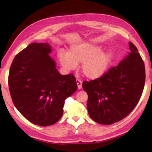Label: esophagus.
I'll return each instance as SVG.
<instances>
[{"label": "esophagus", "instance_id": "1", "mask_svg": "<svg viewBox=\"0 0 152 152\" xmlns=\"http://www.w3.org/2000/svg\"><path fill=\"white\" fill-rule=\"evenodd\" d=\"M76 82H77V88H78V89H81V88H82V80H81L80 79L77 78Z\"/></svg>", "mask_w": 152, "mask_h": 152}]
</instances>
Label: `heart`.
<instances>
[{
  "label": "heart",
  "instance_id": "b5f03b06",
  "mask_svg": "<svg viewBox=\"0 0 152 152\" xmlns=\"http://www.w3.org/2000/svg\"><path fill=\"white\" fill-rule=\"evenodd\" d=\"M58 59L62 67L67 71L75 69L79 63H82L84 75L90 79H97L103 75L111 59V53L101 52L99 47L83 43L70 47L67 54L60 52Z\"/></svg>",
  "mask_w": 152,
  "mask_h": 152
}]
</instances>
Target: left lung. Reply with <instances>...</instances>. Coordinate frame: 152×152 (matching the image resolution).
Segmentation results:
<instances>
[{
  "mask_svg": "<svg viewBox=\"0 0 152 152\" xmlns=\"http://www.w3.org/2000/svg\"><path fill=\"white\" fill-rule=\"evenodd\" d=\"M130 53L117 66L100 77L84 81L88 94L87 109L90 117L102 124H111L126 117L140 100L145 82V64L134 43Z\"/></svg>",
  "mask_w": 152,
  "mask_h": 152,
  "instance_id": "obj_1",
  "label": "left lung"
}]
</instances>
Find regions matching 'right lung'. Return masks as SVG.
Segmentation results:
<instances>
[{"mask_svg":"<svg viewBox=\"0 0 152 152\" xmlns=\"http://www.w3.org/2000/svg\"><path fill=\"white\" fill-rule=\"evenodd\" d=\"M48 43H33L18 53L10 66L8 85L14 106L37 125H53L61 118L66 98L77 88L72 74L61 75L48 54Z\"/></svg>","mask_w":152,"mask_h":152,"instance_id":"add662e5","label":"right lung"}]
</instances>
